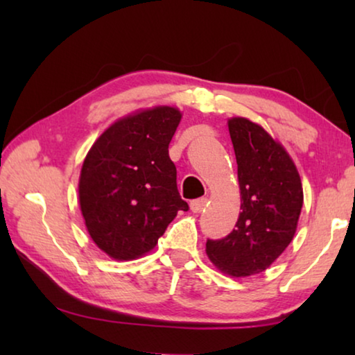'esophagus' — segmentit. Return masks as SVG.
Segmentation results:
<instances>
[{
    "label": "esophagus",
    "mask_w": 355,
    "mask_h": 355,
    "mask_svg": "<svg viewBox=\"0 0 355 355\" xmlns=\"http://www.w3.org/2000/svg\"><path fill=\"white\" fill-rule=\"evenodd\" d=\"M207 205H208V199H207V197H200V199L192 200V202L189 203L192 213H202L203 209H205Z\"/></svg>",
    "instance_id": "1"
}]
</instances>
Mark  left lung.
<instances>
[{"instance_id": "8db88e82", "label": "left lung", "mask_w": 355, "mask_h": 355, "mask_svg": "<svg viewBox=\"0 0 355 355\" xmlns=\"http://www.w3.org/2000/svg\"><path fill=\"white\" fill-rule=\"evenodd\" d=\"M238 164L241 213L236 228L207 241V255L222 274L249 277L271 266L293 241L304 203L297 167L282 144L245 117L228 119Z\"/></svg>"}]
</instances>
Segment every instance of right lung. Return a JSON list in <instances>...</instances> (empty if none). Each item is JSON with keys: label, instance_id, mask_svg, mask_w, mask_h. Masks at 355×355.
<instances>
[{"label": "right lung", "instance_id": "add662e5", "mask_svg": "<svg viewBox=\"0 0 355 355\" xmlns=\"http://www.w3.org/2000/svg\"><path fill=\"white\" fill-rule=\"evenodd\" d=\"M173 106H153L111 123L89 150L78 182L81 214L100 250L117 261L141 258L178 211L169 142L182 120Z\"/></svg>", "mask_w": 355, "mask_h": 355}]
</instances>
